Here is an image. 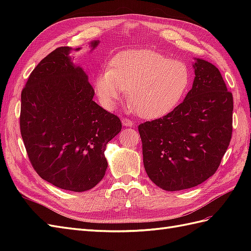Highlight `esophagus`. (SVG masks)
<instances>
[{"label":"esophagus","mask_w":251,"mask_h":251,"mask_svg":"<svg viewBox=\"0 0 251 251\" xmlns=\"http://www.w3.org/2000/svg\"><path fill=\"white\" fill-rule=\"evenodd\" d=\"M122 124L124 125V126H126V127H130V126L134 125V122H132L129 119H123L122 120Z\"/></svg>","instance_id":"esophagus-1"}]
</instances>
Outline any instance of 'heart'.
<instances>
[{
    "label": "heart",
    "mask_w": 251,
    "mask_h": 251,
    "mask_svg": "<svg viewBox=\"0 0 251 251\" xmlns=\"http://www.w3.org/2000/svg\"><path fill=\"white\" fill-rule=\"evenodd\" d=\"M192 73L185 62L170 59L149 49L123 50L109 62V69L95 78L101 104L112 109L126 90L138 114L155 119L177 106L191 86Z\"/></svg>",
    "instance_id": "heart-1"
}]
</instances>
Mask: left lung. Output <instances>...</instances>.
<instances>
[{
    "instance_id": "obj_1",
    "label": "left lung",
    "mask_w": 251,
    "mask_h": 251,
    "mask_svg": "<svg viewBox=\"0 0 251 251\" xmlns=\"http://www.w3.org/2000/svg\"><path fill=\"white\" fill-rule=\"evenodd\" d=\"M193 68V86L182 102L138 127L146 172L165 191L190 189L210 178L231 141L232 93L212 63L197 58Z\"/></svg>"
}]
</instances>
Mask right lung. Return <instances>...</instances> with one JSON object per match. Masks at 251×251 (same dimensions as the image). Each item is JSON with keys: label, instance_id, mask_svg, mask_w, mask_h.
I'll list each match as a JSON object with an SVG mask.
<instances>
[{"label": "right lung", "instance_id": "add662e5", "mask_svg": "<svg viewBox=\"0 0 251 251\" xmlns=\"http://www.w3.org/2000/svg\"><path fill=\"white\" fill-rule=\"evenodd\" d=\"M99 41L90 43L92 50ZM58 47L32 71L21 93L20 131L42 179L73 192L93 189L104 177L106 143L121 120L95 102L86 72ZM75 50H79L76 49Z\"/></svg>", "mask_w": 251, "mask_h": 251}]
</instances>
